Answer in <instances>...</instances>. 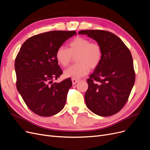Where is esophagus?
<instances>
[{
	"instance_id": "34e87169",
	"label": "esophagus",
	"mask_w": 150,
	"mask_h": 150,
	"mask_svg": "<svg viewBox=\"0 0 150 150\" xmlns=\"http://www.w3.org/2000/svg\"><path fill=\"white\" fill-rule=\"evenodd\" d=\"M71 81H72L73 84H76L79 81V80H76V79H72V80H71Z\"/></svg>"
}]
</instances>
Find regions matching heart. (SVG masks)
<instances>
[{"instance_id": "obj_1", "label": "heart", "mask_w": 150, "mask_h": 150, "mask_svg": "<svg viewBox=\"0 0 150 150\" xmlns=\"http://www.w3.org/2000/svg\"><path fill=\"white\" fill-rule=\"evenodd\" d=\"M102 56L100 45L91 43L89 39L76 37L69 44V48L64 47L58 48L56 51L57 62L62 67H66L75 57L76 64L70 66L64 71V76L73 79H79L85 76L89 68L93 69L99 64Z\"/></svg>"}]
</instances>
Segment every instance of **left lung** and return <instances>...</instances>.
Instances as JSON below:
<instances>
[{
  "instance_id": "8db88e82",
  "label": "left lung",
  "mask_w": 150,
  "mask_h": 150,
  "mask_svg": "<svg viewBox=\"0 0 150 150\" xmlns=\"http://www.w3.org/2000/svg\"><path fill=\"white\" fill-rule=\"evenodd\" d=\"M100 45L102 59L87 80L84 94L87 107L100 116L120 112L127 102L135 83L133 59L128 48L114 34L102 30H83Z\"/></svg>"
}]
</instances>
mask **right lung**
I'll use <instances>...</instances> for the list:
<instances>
[{
    "label": "right lung",
    "instance_id": "right-lung-1",
    "mask_svg": "<svg viewBox=\"0 0 150 150\" xmlns=\"http://www.w3.org/2000/svg\"><path fill=\"white\" fill-rule=\"evenodd\" d=\"M76 32L54 30L28 38L21 46L15 62L16 88L28 107L41 116H51L63 109L70 79L53 83L62 74L56 51Z\"/></svg>",
    "mask_w": 150,
    "mask_h": 150
}]
</instances>
